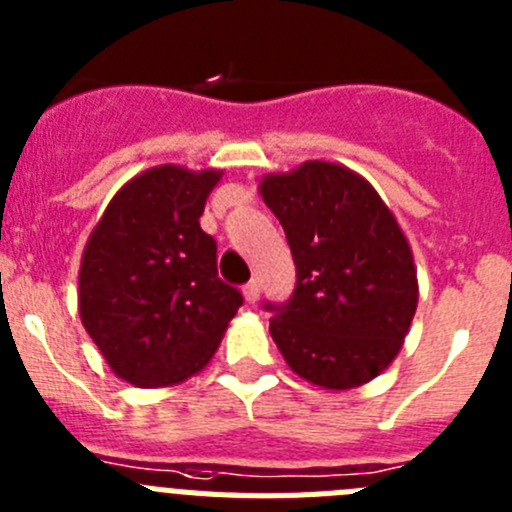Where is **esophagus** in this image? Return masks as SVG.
I'll list each match as a JSON object with an SVG mask.
<instances>
[{"mask_svg":"<svg viewBox=\"0 0 512 512\" xmlns=\"http://www.w3.org/2000/svg\"><path fill=\"white\" fill-rule=\"evenodd\" d=\"M242 293H245L247 303H257V298H260V283H257V280H250V283L242 288Z\"/></svg>","mask_w":512,"mask_h":512,"instance_id":"esophagus-1","label":"esophagus"}]
</instances>
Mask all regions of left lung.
Here are the masks:
<instances>
[{
	"label": "left lung",
	"mask_w": 512,
	"mask_h": 512,
	"mask_svg": "<svg viewBox=\"0 0 512 512\" xmlns=\"http://www.w3.org/2000/svg\"><path fill=\"white\" fill-rule=\"evenodd\" d=\"M260 196L280 219L296 290L270 334L298 377L324 390L375 380L398 357L418 306L413 252L370 181L347 165L306 160L270 173Z\"/></svg>",
	"instance_id": "1"
}]
</instances>
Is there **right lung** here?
<instances>
[{
    "mask_svg": "<svg viewBox=\"0 0 512 512\" xmlns=\"http://www.w3.org/2000/svg\"><path fill=\"white\" fill-rule=\"evenodd\" d=\"M222 170L155 165L104 209L78 270V313L112 372L137 388H168L204 370L242 293L216 275V242L201 229Z\"/></svg>",
    "mask_w": 512,
    "mask_h": 512,
    "instance_id": "add662e5",
    "label": "right lung"
}]
</instances>
